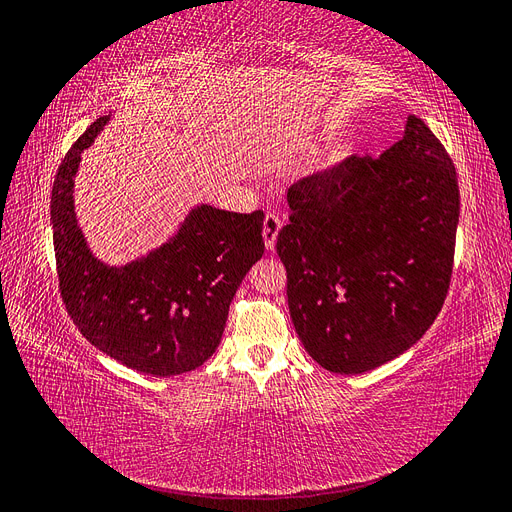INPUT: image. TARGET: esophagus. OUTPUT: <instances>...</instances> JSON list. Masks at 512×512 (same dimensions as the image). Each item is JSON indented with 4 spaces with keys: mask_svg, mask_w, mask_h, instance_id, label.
I'll return each instance as SVG.
<instances>
[{
    "mask_svg": "<svg viewBox=\"0 0 512 512\" xmlns=\"http://www.w3.org/2000/svg\"><path fill=\"white\" fill-rule=\"evenodd\" d=\"M280 228H282L280 218H277V215H273V213H267L265 222H262V237H265L267 250H273V247H275L277 232H280Z\"/></svg>",
    "mask_w": 512,
    "mask_h": 512,
    "instance_id": "esophagus-1",
    "label": "esophagus"
}]
</instances>
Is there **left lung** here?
<instances>
[{
    "label": "left lung",
    "instance_id": "left-lung-1",
    "mask_svg": "<svg viewBox=\"0 0 512 512\" xmlns=\"http://www.w3.org/2000/svg\"><path fill=\"white\" fill-rule=\"evenodd\" d=\"M277 235L294 329L333 374L393 361L440 314L453 273L459 185L423 119L380 158L348 156L288 190Z\"/></svg>",
    "mask_w": 512,
    "mask_h": 512
}]
</instances>
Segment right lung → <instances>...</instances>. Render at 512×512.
Here are the masks:
<instances>
[{
	"instance_id": "add662e5",
	"label": "right lung",
	"mask_w": 512,
	"mask_h": 512,
	"mask_svg": "<svg viewBox=\"0 0 512 512\" xmlns=\"http://www.w3.org/2000/svg\"><path fill=\"white\" fill-rule=\"evenodd\" d=\"M96 119L57 168L51 194L61 299L91 346L149 376L203 365L222 342L228 307L265 254L262 211L232 213L200 203L160 247L126 265L94 256L74 211L81 153L108 126Z\"/></svg>"
}]
</instances>
